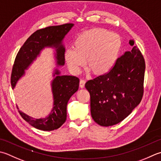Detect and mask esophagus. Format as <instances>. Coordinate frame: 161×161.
<instances>
[{"instance_id": "1", "label": "esophagus", "mask_w": 161, "mask_h": 161, "mask_svg": "<svg viewBox=\"0 0 161 161\" xmlns=\"http://www.w3.org/2000/svg\"><path fill=\"white\" fill-rule=\"evenodd\" d=\"M85 83H86V81H85L84 80H80V88H84V85H85Z\"/></svg>"}]
</instances>
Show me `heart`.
Masks as SVG:
<instances>
[{
	"label": "heart",
	"mask_w": 161,
	"mask_h": 161,
	"mask_svg": "<svg viewBox=\"0 0 161 161\" xmlns=\"http://www.w3.org/2000/svg\"><path fill=\"white\" fill-rule=\"evenodd\" d=\"M117 35L101 28L81 32L73 42L74 49L65 52V60L73 74H79L86 64L95 75L108 73L113 68L121 48Z\"/></svg>",
	"instance_id": "1"
}]
</instances>
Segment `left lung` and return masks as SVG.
<instances>
[{
  "label": "left lung",
  "instance_id": "1",
  "mask_svg": "<svg viewBox=\"0 0 161 161\" xmlns=\"http://www.w3.org/2000/svg\"><path fill=\"white\" fill-rule=\"evenodd\" d=\"M129 44L134 45V41ZM145 61L134 46L116 59L110 71L85 84L91 96V114L101 126L119 124L141 102L144 93Z\"/></svg>",
  "mask_w": 161,
  "mask_h": 161
}]
</instances>
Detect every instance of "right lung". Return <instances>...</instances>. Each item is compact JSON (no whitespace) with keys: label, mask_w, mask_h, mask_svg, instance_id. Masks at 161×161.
Wrapping results in <instances>:
<instances>
[{"label":"right lung","mask_w":161,"mask_h":161,"mask_svg":"<svg viewBox=\"0 0 161 161\" xmlns=\"http://www.w3.org/2000/svg\"><path fill=\"white\" fill-rule=\"evenodd\" d=\"M73 24H65L60 26H49L34 32L26 40L17 53L11 75V85L14 89L18 80L24 76L34 60L40 55L45 47L56 49V64L61 66L65 64V47L63 40ZM60 71L56 69L52 81L53 97V107L52 112L46 118L34 119L19 110L25 121L37 129L51 131L60 128L67 117V104L69 99L79 89V78L70 75H60ZM17 109H19L18 107Z\"/></svg>","instance_id":"obj_1"}]
</instances>
